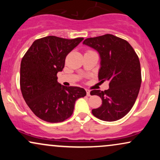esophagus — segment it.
<instances>
[{
    "instance_id": "obj_1",
    "label": "esophagus",
    "mask_w": 160,
    "mask_h": 160,
    "mask_svg": "<svg viewBox=\"0 0 160 160\" xmlns=\"http://www.w3.org/2000/svg\"><path fill=\"white\" fill-rule=\"evenodd\" d=\"M86 95H87V96H90L91 95L90 91H89V89H86Z\"/></svg>"
}]
</instances>
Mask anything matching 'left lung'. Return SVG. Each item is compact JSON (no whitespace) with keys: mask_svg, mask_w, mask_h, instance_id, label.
<instances>
[{"mask_svg":"<svg viewBox=\"0 0 160 160\" xmlns=\"http://www.w3.org/2000/svg\"><path fill=\"white\" fill-rule=\"evenodd\" d=\"M82 44L95 49L100 56L98 80L109 82L105 91H91L102 98L101 107L92 111L97 118L108 122L126 116L136 101L141 83L139 58L126 40L113 34L87 38Z\"/></svg>","mask_w":160,"mask_h":160,"instance_id":"1","label":"left lung"}]
</instances>
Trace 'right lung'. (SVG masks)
<instances>
[{"label":"right lung","instance_id":"obj_1","mask_svg":"<svg viewBox=\"0 0 160 160\" xmlns=\"http://www.w3.org/2000/svg\"><path fill=\"white\" fill-rule=\"evenodd\" d=\"M82 38L64 39L48 36L36 40L23 56L20 87L29 108L37 117L49 122L69 118L75 102L86 95L78 86H65L57 81V73L65 67V58Z\"/></svg>","mask_w":160,"mask_h":160}]
</instances>
